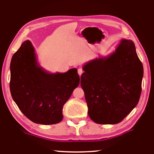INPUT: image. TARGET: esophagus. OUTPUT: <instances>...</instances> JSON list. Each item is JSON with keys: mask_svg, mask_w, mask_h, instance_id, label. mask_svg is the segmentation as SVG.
I'll list each match as a JSON object with an SVG mask.
<instances>
[{"mask_svg": "<svg viewBox=\"0 0 154 154\" xmlns=\"http://www.w3.org/2000/svg\"><path fill=\"white\" fill-rule=\"evenodd\" d=\"M83 73V70L82 69V68H79V69H78V73H79V75H80V76H81V75H82Z\"/></svg>", "mask_w": 154, "mask_h": 154, "instance_id": "34e87169", "label": "esophagus"}]
</instances>
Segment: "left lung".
<instances>
[{"instance_id": "left-lung-1", "label": "left lung", "mask_w": 154, "mask_h": 154, "mask_svg": "<svg viewBox=\"0 0 154 154\" xmlns=\"http://www.w3.org/2000/svg\"><path fill=\"white\" fill-rule=\"evenodd\" d=\"M81 76L88 115L99 124L121 122L138 103L142 63L131 40L122 39L109 55L87 63Z\"/></svg>"}]
</instances>
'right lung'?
Returning <instances> with one entry per match:
<instances>
[{
  "label": "right lung",
  "instance_id": "1",
  "mask_svg": "<svg viewBox=\"0 0 154 154\" xmlns=\"http://www.w3.org/2000/svg\"><path fill=\"white\" fill-rule=\"evenodd\" d=\"M10 69L12 97L24 115L39 124L61 122L63 105L79 84L77 69L63 73L44 70L29 40L13 55Z\"/></svg>",
  "mask_w": 154,
  "mask_h": 154
}]
</instances>
